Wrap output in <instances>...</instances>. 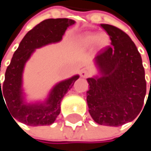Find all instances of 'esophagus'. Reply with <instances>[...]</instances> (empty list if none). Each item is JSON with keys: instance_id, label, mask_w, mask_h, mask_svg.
I'll use <instances>...</instances> for the list:
<instances>
[{"instance_id": "1", "label": "esophagus", "mask_w": 151, "mask_h": 151, "mask_svg": "<svg viewBox=\"0 0 151 151\" xmlns=\"http://www.w3.org/2000/svg\"><path fill=\"white\" fill-rule=\"evenodd\" d=\"M80 76H81L82 78H88V77H89V73H88L86 70H82V71L80 72Z\"/></svg>"}]
</instances>
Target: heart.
<instances>
[{"label": "heart", "mask_w": 151, "mask_h": 151, "mask_svg": "<svg viewBox=\"0 0 151 151\" xmlns=\"http://www.w3.org/2000/svg\"><path fill=\"white\" fill-rule=\"evenodd\" d=\"M81 43L85 46H92L98 43L100 47H105L109 43V38L106 35L104 34L93 33L88 34L86 37H84L81 40Z\"/></svg>", "instance_id": "b5f03b06"}]
</instances>
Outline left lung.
Here are the masks:
<instances>
[{
	"label": "left lung",
	"instance_id": "obj_1",
	"mask_svg": "<svg viewBox=\"0 0 151 151\" xmlns=\"http://www.w3.org/2000/svg\"><path fill=\"white\" fill-rule=\"evenodd\" d=\"M101 26L108 34L111 46L94 58L101 75L87 78L86 101L95 122L119 127L132 122L142 109L145 73L141 55L131 38L113 25Z\"/></svg>",
	"mask_w": 151,
	"mask_h": 151
}]
</instances>
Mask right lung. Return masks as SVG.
Returning a JSON list of instances; mask_svg holds the SVG:
<instances>
[{"label":"right lung","mask_w":151,"mask_h":151,"mask_svg":"<svg viewBox=\"0 0 151 151\" xmlns=\"http://www.w3.org/2000/svg\"><path fill=\"white\" fill-rule=\"evenodd\" d=\"M74 23L73 20L67 18L47 19L29 30L21 41L6 70L2 88H1L0 81V106L1 101L5 103V105L13 119L29 126L50 125L55 122L60 113L63 97L79 76H73L57 84L45 102L29 104L24 101L22 95V72L25 63L37 48L59 42L66 29Z\"/></svg>","instance_id":"obj_1"}]
</instances>
